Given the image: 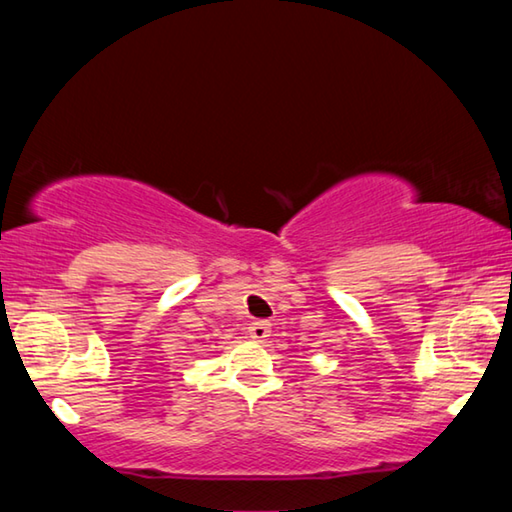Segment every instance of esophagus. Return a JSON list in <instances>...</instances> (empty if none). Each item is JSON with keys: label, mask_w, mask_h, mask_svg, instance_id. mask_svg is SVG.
<instances>
[{"label": "esophagus", "mask_w": 512, "mask_h": 512, "mask_svg": "<svg viewBox=\"0 0 512 512\" xmlns=\"http://www.w3.org/2000/svg\"><path fill=\"white\" fill-rule=\"evenodd\" d=\"M248 334H250V339L264 341L266 336L271 334V323H266V320H255V323H250Z\"/></svg>", "instance_id": "esophagus-1"}]
</instances>
